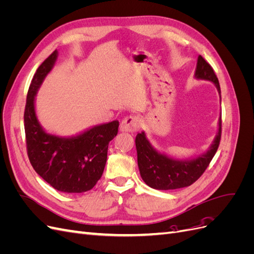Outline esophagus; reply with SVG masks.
I'll return each instance as SVG.
<instances>
[{"label": "esophagus", "instance_id": "esophagus-1", "mask_svg": "<svg viewBox=\"0 0 254 254\" xmlns=\"http://www.w3.org/2000/svg\"><path fill=\"white\" fill-rule=\"evenodd\" d=\"M140 122L136 117H127L121 122L120 124V131L122 132H133L139 128Z\"/></svg>", "mask_w": 254, "mask_h": 254}]
</instances>
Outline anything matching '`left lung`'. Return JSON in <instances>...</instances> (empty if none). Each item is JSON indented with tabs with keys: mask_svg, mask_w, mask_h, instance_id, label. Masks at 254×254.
<instances>
[{
	"mask_svg": "<svg viewBox=\"0 0 254 254\" xmlns=\"http://www.w3.org/2000/svg\"><path fill=\"white\" fill-rule=\"evenodd\" d=\"M194 77L199 80H207L216 87L220 102V87L218 78L212 66L199 55L197 59ZM221 111L218 119V129L209 149L190 159H175L156 149L146 136L145 131L135 136L137 153V166L143 181L155 190H176L187 188L193 184L209 166L220 142Z\"/></svg>",
	"mask_w": 254,
	"mask_h": 254,
	"instance_id": "1",
	"label": "left lung"
}]
</instances>
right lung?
Here are the masks:
<instances>
[{
    "label": "right lung",
    "instance_id": "obj_1",
    "mask_svg": "<svg viewBox=\"0 0 254 254\" xmlns=\"http://www.w3.org/2000/svg\"><path fill=\"white\" fill-rule=\"evenodd\" d=\"M55 51L38 67L30 83L24 112L27 153L34 170L63 193L88 191L101 179L108 145L118 134L119 121L92 126L70 136L48 132L38 120L36 95L56 64Z\"/></svg>",
    "mask_w": 254,
    "mask_h": 254
}]
</instances>
